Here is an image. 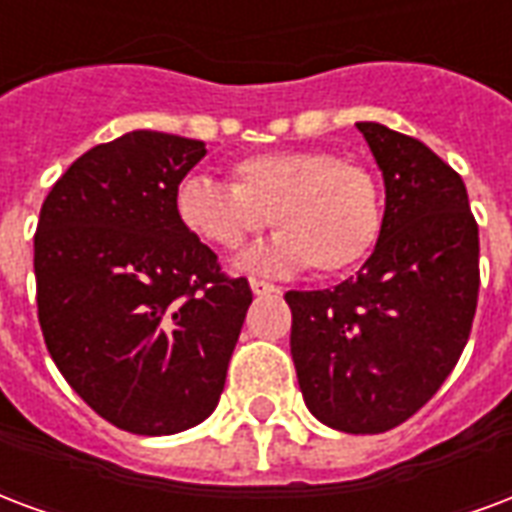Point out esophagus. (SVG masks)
Returning <instances> with one entry per match:
<instances>
[{
    "label": "esophagus",
    "instance_id": "1",
    "mask_svg": "<svg viewBox=\"0 0 512 512\" xmlns=\"http://www.w3.org/2000/svg\"><path fill=\"white\" fill-rule=\"evenodd\" d=\"M249 287H252V293L255 295H271V293H279V287L271 285V282H266V279H249Z\"/></svg>",
    "mask_w": 512,
    "mask_h": 512
}]
</instances>
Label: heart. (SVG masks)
I'll list each match as a JSON object with an SVG mask.
<instances>
[{"label": "heart", "mask_w": 512, "mask_h": 512, "mask_svg": "<svg viewBox=\"0 0 512 512\" xmlns=\"http://www.w3.org/2000/svg\"><path fill=\"white\" fill-rule=\"evenodd\" d=\"M233 187L187 176L176 189V214L189 233L217 249H238L268 225V244L238 266L260 274H342L372 255L382 233V192L361 162L328 149L249 154L230 168Z\"/></svg>", "instance_id": "1"}]
</instances>
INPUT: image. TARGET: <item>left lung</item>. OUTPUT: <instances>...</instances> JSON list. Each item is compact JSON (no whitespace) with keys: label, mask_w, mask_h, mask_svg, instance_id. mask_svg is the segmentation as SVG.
I'll list each match as a JSON object with an SVG mask.
<instances>
[{"label":"left lung","mask_w":512,"mask_h":512,"mask_svg":"<svg viewBox=\"0 0 512 512\" xmlns=\"http://www.w3.org/2000/svg\"><path fill=\"white\" fill-rule=\"evenodd\" d=\"M385 181L380 241L333 290H290V352L314 418L382 434L439 391L472 331L478 222L467 187L420 140L358 121Z\"/></svg>","instance_id":"8db88e82"}]
</instances>
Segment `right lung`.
Segmentation results:
<instances>
[{"instance_id": "obj_1", "label": "right lung", "mask_w": 512, "mask_h": 512, "mask_svg": "<svg viewBox=\"0 0 512 512\" xmlns=\"http://www.w3.org/2000/svg\"><path fill=\"white\" fill-rule=\"evenodd\" d=\"M203 140L135 130L64 170L34 233L45 347L116 429L162 437L217 407L252 290L176 214Z\"/></svg>"}]
</instances>
